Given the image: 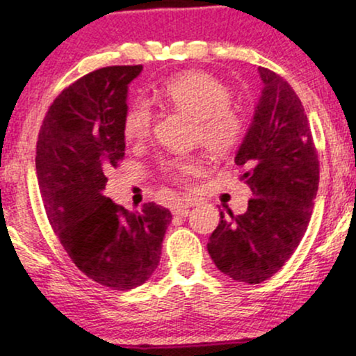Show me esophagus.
Segmentation results:
<instances>
[{
    "mask_svg": "<svg viewBox=\"0 0 356 356\" xmlns=\"http://www.w3.org/2000/svg\"><path fill=\"white\" fill-rule=\"evenodd\" d=\"M194 204H197V201L192 197H179L175 199L172 202V212L174 214H184V211L187 209V207H192Z\"/></svg>",
    "mask_w": 356,
    "mask_h": 356,
    "instance_id": "esophagus-1",
    "label": "esophagus"
}]
</instances>
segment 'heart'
Wrapping results in <instances>:
<instances>
[{"mask_svg":"<svg viewBox=\"0 0 356 356\" xmlns=\"http://www.w3.org/2000/svg\"><path fill=\"white\" fill-rule=\"evenodd\" d=\"M159 99L192 118V142H199L214 157H226L243 142L246 122L231 105V90L209 73L187 72L174 76L159 88ZM152 118L149 100L130 102L122 117V130L127 140H145ZM162 172L172 181L184 184L204 172V162L199 155H179L167 159L162 164Z\"/></svg>","mask_w":356,"mask_h":356,"instance_id":"heart-1","label":"heart"}]
</instances>
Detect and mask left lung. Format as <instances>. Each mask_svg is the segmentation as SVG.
Masks as SVG:
<instances>
[{"instance_id": "1", "label": "left lung", "mask_w": 356, "mask_h": 356, "mask_svg": "<svg viewBox=\"0 0 356 356\" xmlns=\"http://www.w3.org/2000/svg\"><path fill=\"white\" fill-rule=\"evenodd\" d=\"M263 92L236 164L252 197L244 214L220 220L207 243L219 271L257 284L284 266L303 239L320 182V162L308 118L291 85L259 67Z\"/></svg>"}]
</instances>
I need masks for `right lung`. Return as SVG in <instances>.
<instances>
[{
  "mask_svg": "<svg viewBox=\"0 0 356 356\" xmlns=\"http://www.w3.org/2000/svg\"><path fill=\"white\" fill-rule=\"evenodd\" d=\"M142 65L105 67L53 100L36 142V175L48 220L90 280L127 291L144 284L162 254L172 214L155 202L130 212L104 195L125 155L122 117Z\"/></svg>",
  "mask_w": 356,
  "mask_h": 356,
  "instance_id": "obj_1",
  "label": "right lung"
}]
</instances>
